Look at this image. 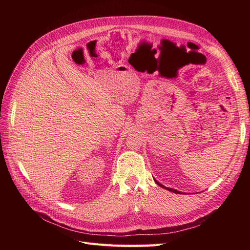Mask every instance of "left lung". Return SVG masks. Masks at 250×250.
I'll use <instances>...</instances> for the list:
<instances>
[{"mask_svg":"<svg viewBox=\"0 0 250 250\" xmlns=\"http://www.w3.org/2000/svg\"><path fill=\"white\" fill-rule=\"evenodd\" d=\"M154 181H155V183H156V185H158V186H160V187H162V188H166V190H168V191H170V192H173V193H175V194H183V193L179 192V191H177V190H174V188H167V187H165L164 185H162V184L158 183V181H157L156 179H154Z\"/></svg>","mask_w":250,"mask_h":250,"instance_id":"1","label":"left lung"}]
</instances>
